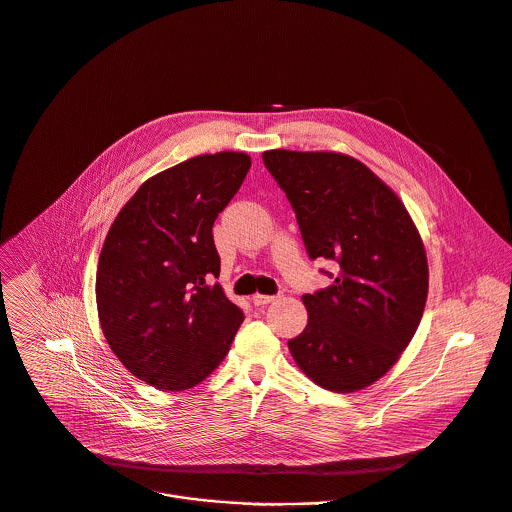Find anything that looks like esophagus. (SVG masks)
I'll use <instances>...</instances> for the list:
<instances>
[{
	"label": "esophagus",
	"mask_w": 512,
	"mask_h": 512,
	"mask_svg": "<svg viewBox=\"0 0 512 512\" xmlns=\"http://www.w3.org/2000/svg\"><path fill=\"white\" fill-rule=\"evenodd\" d=\"M274 298H276V296H268V294H254V296H252V302H254V306H266V304H270Z\"/></svg>",
	"instance_id": "obj_1"
}]
</instances>
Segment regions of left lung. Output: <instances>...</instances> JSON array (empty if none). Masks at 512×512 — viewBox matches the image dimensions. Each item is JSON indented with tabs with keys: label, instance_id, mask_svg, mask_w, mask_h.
Here are the masks:
<instances>
[{
	"label": "left lung",
	"instance_id": "obj_1",
	"mask_svg": "<svg viewBox=\"0 0 512 512\" xmlns=\"http://www.w3.org/2000/svg\"><path fill=\"white\" fill-rule=\"evenodd\" d=\"M264 166L296 214L312 260L334 282L304 294L308 324L288 340L316 384L354 392L384 376L412 340L428 294L420 234L400 198L362 162L336 152L270 150Z\"/></svg>",
	"mask_w": 512,
	"mask_h": 512
}]
</instances>
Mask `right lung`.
Segmentation results:
<instances>
[{
	"label": "right lung",
	"mask_w": 512,
	"mask_h": 512,
	"mask_svg": "<svg viewBox=\"0 0 512 512\" xmlns=\"http://www.w3.org/2000/svg\"><path fill=\"white\" fill-rule=\"evenodd\" d=\"M250 156L190 158L146 180L114 220L96 274L104 336L120 362L162 390H188L230 350L244 312L214 278L212 226L240 190Z\"/></svg>",
	"instance_id": "1"
}]
</instances>
